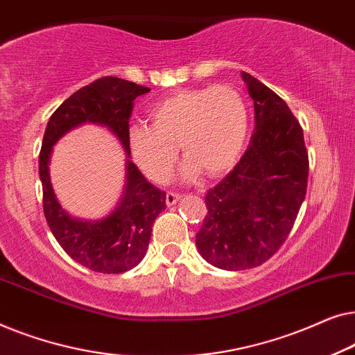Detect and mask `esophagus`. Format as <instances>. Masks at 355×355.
<instances>
[{
  "label": "esophagus",
  "instance_id": "34e87169",
  "mask_svg": "<svg viewBox=\"0 0 355 355\" xmlns=\"http://www.w3.org/2000/svg\"><path fill=\"white\" fill-rule=\"evenodd\" d=\"M179 200H181V196H179V193H176V192H168L166 193V205L168 207L176 205Z\"/></svg>",
  "mask_w": 355,
  "mask_h": 355
}]
</instances>
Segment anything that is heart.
<instances>
[{"instance_id":"obj_1","label":"heart","mask_w":355,"mask_h":355,"mask_svg":"<svg viewBox=\"0 0 355 355\" xmlns=\"http://www.w3.org/2000/svg\"><path fill=\"white\" fill-rule=\"evenodd\" d=\"M148 125H132L128 142L134 162L153 182H164L186 157L182 181H196L203 171L218 178L239 162L249 137V110L230 85L184 89L155 101Z\"/></svg>"}]
</instances>
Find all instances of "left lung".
I'll use <instances>...</instances> for the list:
<instances>
[{
    "instance_id": "8db88e82",
    "label": "left lung",
    "mask_w": 355,
    "mask_h": 355,
    "mask_svg": "<svg viewBox=\"0 0 355 355\" xmlns=\"http://www.w3.org/2000/svg\"><path fill=\"white\" fill-rule=\"evenodd\" d=\"M254 100L255 130L234 169L207 192V216L196 236L208 263L227 271L259 266L283 245L307 192L309 155L289 106L241 72Z\"/></svg>"
}]
</instances>
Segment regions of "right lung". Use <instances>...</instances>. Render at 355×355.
Instances as JSON below:
<instances>
[{"label":"right lung","instance_id":"obj_1","mask_svg":"<svg viewBox=\"0 0 355 355\" xmlns=\"http://www.w3.org/2000/svg\"><path fill=\"white\" fill-rule=\"evenodd\" d=\"M148 87L101 77L82 87L51 114L43 135L38 174L43 187V213L50 230L67 255L96 273H124L147 254L152 226L166 208V193L152 186L130 162L128 142L134 100ZM84 123L106 127L119 137L126 152V184L120 202L100 220H84L67 214L52 191L49 158L52 147L71 130Z\"/></svg>","mask_w":355,"mask_h":355}]
</instances>
